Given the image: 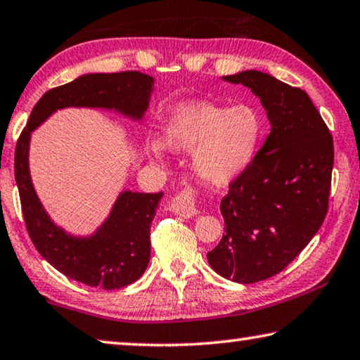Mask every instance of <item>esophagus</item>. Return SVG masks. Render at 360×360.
Returning a JSON list of instances; mask_svg holds the SVG:
<instances>
[{"label": "esophagus", "instance_id": "1", "mask_svg": "<svg viewBox=\"0 0 360 360\" xmlns=\"http://www.w3.org/2000/svg\"><path fill=\"white\" fill-rule=\"evenodd\" d=\"M170 210L180 217H194L198 214L196 209V199H194V190L193 188H185L170 202Z\"/></svg>", "mask_w": 360, "mask_h": 360}]
</instances>
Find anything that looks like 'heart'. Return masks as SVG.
<instances>
[{
	"instance_id": "obj_1",
	"label": "heart",
	"mask_w": 360,
	"mask_h": 360,
	"mask_svg": "<svg viewBox=\"0 0 360 360\" xmlns=\"http://www.w3.org/2000/svg\"><path fill=\"white\" fill-rule=\"evenodd\" d=\"M264 134L262 111L250 103L234 107L209 102L180 103L164 122V143L172 151H191L193 174L205 185L228 186L255 158ZM148 150L161 159L166 146L150 140Z\"/></svg>"
}]
</instances>
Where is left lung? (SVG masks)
I'll list each match as a JSON object with an SVG mask.
<instances>
[{
	"mask_svg": "<svg viewBox=\"0 0 360 360\" xmlns=\"http://www.w3.org/2000/svg\"><path fill=\"white\" fill-rule=\"evenodd\" d=\"M223 79L260 98L271 132L221 199L226 228L207 262L221 278L253 284L279 274L319 231L328 210L333 139L300 87L257 70Z\"/></svg>",
	"mask_w": 360,
	"mask_h": 360,
	"instance_id": "1",
	"label": "left lung"
}]
</instances>
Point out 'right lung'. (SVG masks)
<instances>
[{"label": "right lung", "instance_id": "obj_1", "mask_svg": "<svg viewBox=\"0 0 360 360\" xmlns=\"http://www.w3.org/2000/svg\"><path fill=\"white\" fill-rule=\"evenodd\" d=\"M153 82L150 75L140 72L82 75L47 91L17 140L14 172L28 236L46 262L89 287L116 290L145 273L151 253L150 226L162 193L122 191L108 219L92 236L67 234L49 219L33 188L28 169L30 135L54 111L67 107L115 110L141 120L148 108Z\"/></svg>", "mask_w": 360, "mask_h": 360}]
</instances>
